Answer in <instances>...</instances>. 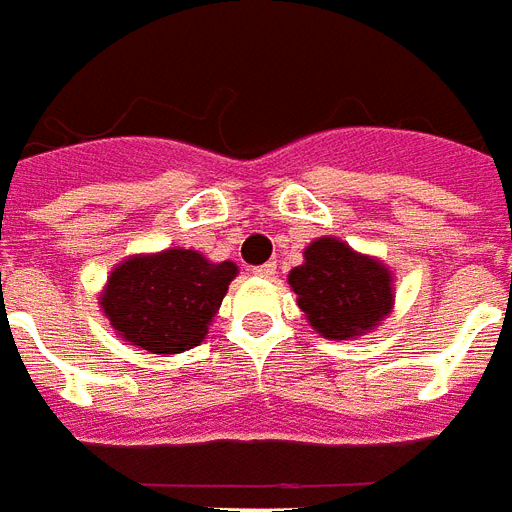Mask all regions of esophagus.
Masks as SVG:
<instances>
[{
    "label": "esophagus",
    "instance_id": "1",
    "mask_svg": "<svg viewBox=\"0 0 512 512\" xmlns=\"http://www.w3.org/2000/svg\"><path fill=\"white\" fill-rule=\"evenodd\" d=\"M253 275H259V278H264V280H272L275 275H278V264H275V261H267V264L256 267V270H253Z\"/></svg>",
    "mask_w": 512,
    "mask_h": 512
}]
</instances>
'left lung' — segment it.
I'll use <instances>...</instances> for the list:
<instances>
[{
    "label": "left lung",
    "instance_id": "obj_1",
    "mask_svg": "<svg viewBox=\"0 0 512 512\" xmlns=\"http://www.w3.org/2000/svg\"><path fill=\"white\" fill-rule=\"evenodd\" d=\"M288 283L310 326L326 340L370 332L394 307L391 270L337 237L310 242L305 264L288 272Z\"/></svg>",
    "mask_w": 512,
    "mask_h": 512
}]
</instances>
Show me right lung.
Listing matches in <instances>:
<instances>
[{
  "instance_id": "obj_1",
  "label": "right lung",
  "mask_w": 512,
  "mask_h": 512,
  "mask_svg": "<svg viewBox=\"0 0 512 512\" xmlns=\"http://www.w3.org/2000/svg\"><path fill=\"white\" fill-rule=\"evenodd\" d=\"M234 275V261L215 264L186 248L129 256L110 272L99 305L126 343L183 353L205 340Z\"/></svg>"
}]
</instances>
